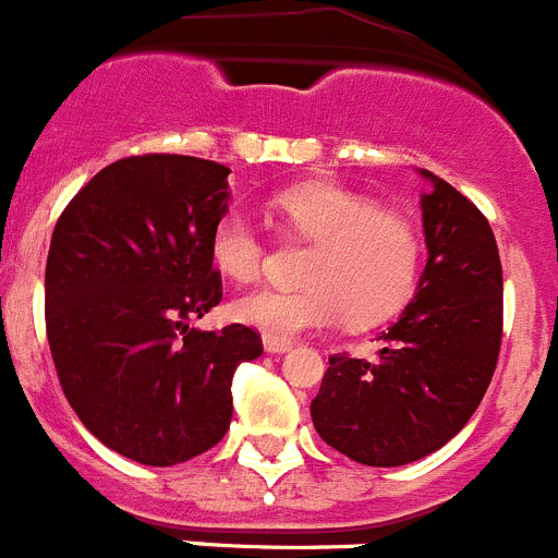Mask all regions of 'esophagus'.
<instances>
[{"instance_id":"esophagus-1","label":"esophagus","mask_w":558,"mask_h":558,"mask_svg":"<svg viewBox=\"0 0 558 558\" xmlns=\"http://www.w3.org/2000/svg\"><path fill=\"white\" fill-rule=\"evenodd\" d=\"M264 350H267V352H289L291 341H280V338L264 336Z\"/></svg>"}]
</instances>
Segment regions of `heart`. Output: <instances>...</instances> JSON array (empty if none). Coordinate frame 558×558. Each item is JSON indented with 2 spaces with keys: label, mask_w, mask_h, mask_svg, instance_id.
<instances>
[{
  "label": "heart",
  "mask_w": 558,
  "mask_h": 558,
  "mask_svg": "<svg viewBox=\"0 0 558 558\" xmlns=\"http://www.w3.org/2000/svg\"><path fill=\"white\" fill-rule=\"evenodd\" d=\"M280 222L314 244L305 289H258L239 296L233 316L264 336L291 341L311 330L377 325L413 294L421 272V236L408 217L341 184L311 181L275 197ZM211 262L236 283H253L269 267V244L253 217L231 208L211 231Z\"/></svg>",
  "instance_id": "1"
}]
</instances>
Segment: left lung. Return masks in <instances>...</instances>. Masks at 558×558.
Returning <instances> with one entry per match:
<instances>
[{"label":"left lung","instance_id":"1","mask_svg":"<svg viewBox=\"0 0 558 558\" xmlns=\"http://www.w3.org/2000/svg\"><path fill=\"white\" fill-rule=\"evenodd\" d=\"M432 181L426 258L413 303L383 332L377 361L332 355L311 418L327 446L374 468L446 446L490 385L504 332V275L487 217L449 181Z\"/></svg>","mask_w":558,"mask_h":558}]
</instances>
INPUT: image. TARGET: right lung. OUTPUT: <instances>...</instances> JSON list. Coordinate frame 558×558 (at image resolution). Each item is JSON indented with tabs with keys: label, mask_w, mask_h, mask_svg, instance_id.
<instances>
[{
	"label": "right lung",
	"mask_w": 558,
	"mask_h": 558,
	"mask_svg": "<svg viewBox=\"0 0 558 558\" xmlns=\"http://www.w3.org/2000/svg\"><path fill=\"white\" fill-rule=\"evenodd\" d=\"M220 161L126 156L62 208L46 258V336L62 393L118 454L154 468L203 454L231 426L239 363L258 330H195L222 300L211 231L228 211Z\"/></svg>",
	"instance_id": "right-lung-1"
}]
</instances>
